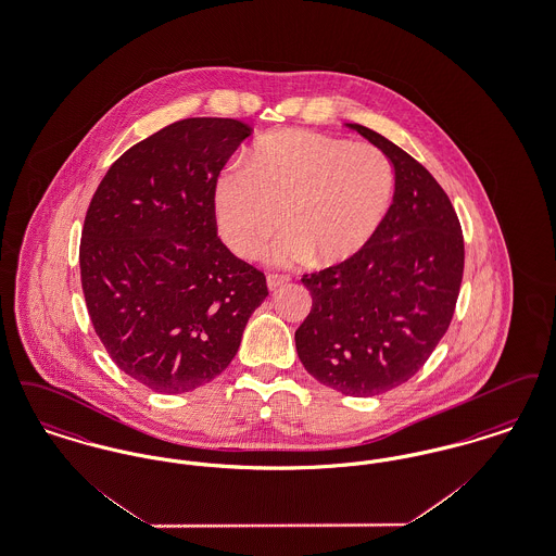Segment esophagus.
<instances>
[{
    "mask_svg": "<svg viewBox=\"0 0 556 556\" xmlns=\"http://www.w3.org/2000/svg\"><path fill=\"white\" fill-rule=\"evenodd\" d=\"M288 281H290V275H281V273H270V275L266 277V286H268V290H277V288L286 286Z\"/></svg>",
    "mask_w": 556,
    "mask_h": 556,
    "instance_id": "obj_1",
    "label": "esophagus"
}]
</instances>
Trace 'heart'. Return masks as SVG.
Listing matches in <instances>:
<instances>
[{"instance_id":"heart-1","label":"heart","mask_w":556,"mask_h":556,"mask_svg":"<svg viewBox=\"0 0 556 556\" xmlns=\"http://www.w3.org/2000/svg\"><path fill=\"white\" fill-rule=\"evenodd\" d=\"M394 168L370 143L315 131L268 132L214 186V218L239 258L265 252L281 223L288 233L270 258L318 265L356 258L383 225L394 198Z\"/></svg>"}]
</instances>
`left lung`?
Returning <instances> with one entry per match:
<instances>
[{
  "label": "left lung",
  "mask_w": 556,
  "mask_h": 556,
  "mask_svg": "<svg viewBox=\"0 0 556 556\" xmlns=\"http://www.w3.org/2000/svg\"><path fill=\"white\" fill-rule=\"evenodd\" d=\"M350 127L392 160L394 202L356 258L302 275L313 308L295 350L323 386L367 397L408 381L448 331L465 241L448 193L421 162L369 127Z\"/></svg>",
  "instance_id": "8db88e82"
}]
</instances>
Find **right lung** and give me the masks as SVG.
<instances>
[{
    "instance_id": "1",
    "label": "right lung",
    "mask_w": 556,
    "mask_h": 556,
    "mask_svg": "<svg viewBox=\"0 0 556 556\" xmlns=\"http://www.w3.org/2000/svg\"><path fill=\"white\" fill-rule=\"evenodd\" d=\"M252 129L184 118L108 168L80 233V286L116 367L160 394L212 381L268 288L216 236L214 186Z\"/></svg>"
}]
</instances>
